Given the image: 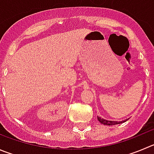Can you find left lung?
<instances>
[{
	"instance_id": "1",
	"label": "left lung",
	"mask_w": 154,
	"mask_h": 154,
	"mask_svg": "<svg viewBox=\"0 0 154 154\" xmlns=\"http://www.w3.org/2000/svg\"><path fill=\"white\" fill-rule=\"evenodd\" d=\"M98 120L100 121L102 124L106 125H118V124H121V123H122V122H126L128 119H126V120L125 121H122V122H114V121H108V120H106V119H101V118L98 117Z\"/></svg>"
}]
</instances>
